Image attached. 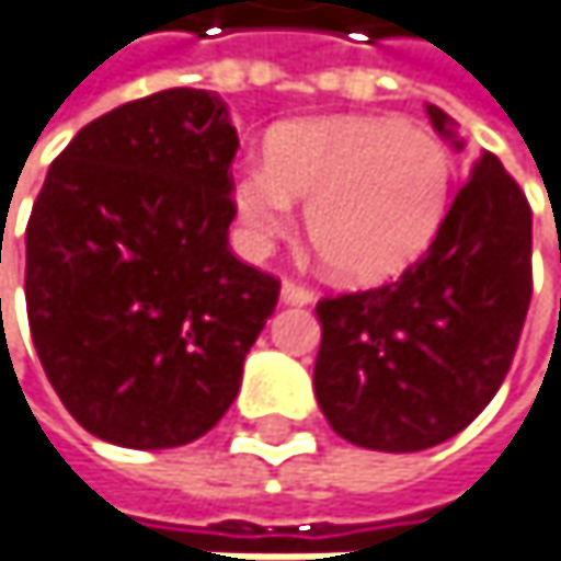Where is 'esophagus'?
I'll return each instance as SVG.
<instances>
[{"label": "esophagus", "instance_id": "obj_1", "mask_svg": "<svg viewBox=\"0 0 561 561\" xmlns=\"http://www.w3.org/2000/svg\"><path fill=\"white\" fill-rule=\"evenodd\" d=\"M280 297H284V304H313V287H307V284H297V280H284V287H280Z\"/></svg>", "mask_w": 561, "mask_h": 561}]
</instances>
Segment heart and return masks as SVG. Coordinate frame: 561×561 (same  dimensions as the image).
Listing matches in <instances>:
<instances>
[{"label": "heart", "instance_id": "obj_1", "mask_svg": "<svg viewBox=\"0 0 561 561\" xmlns=\"http://www.w3.org/2000/svg\"><path fill=\"white\" fill-rule=\"evenodd\" d=\"M454 165L444 142L379 117L290 124L274 134L267 162L234 169L231 198L244 234L267 248L307 198V234L323 264L353 284L405 271L437 234Z\"/></svg>", "mask_w": 561, "mask_h": 561}]
</instances>
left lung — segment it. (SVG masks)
Listing matches in <instances>:
<instances>
[{
    "instance_id": "1",
    "label": "left lung",
    "mask_w": 561,
    "mask_h": 561,
    "mask_svg": "<svg viewBox=\"0 0 561 561\" xmlns=\"http://www.w3.org/2000/svg\"><path fill=\"white\" fill-rule=\"evenodd\" d=\"M447 134V114L427 107ZM533 297V208L483 152L434 241L399 280L323 297L313 389L330 427L369 450H424L503 386Z\"/></svg>"
}]
</instances>
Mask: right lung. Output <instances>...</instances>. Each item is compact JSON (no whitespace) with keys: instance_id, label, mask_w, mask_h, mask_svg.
<instances>
[{"instance_id":"1","label":"right lung","mask_w":561,"mask_h":561,"mask_svg":"<svg viewBox=\"0 0 561 561\" xmlns=\"http://www.w3.org/2000/svg\"><path fill=\"white\" fill-rule=\"evenodd\" d=\"M238 134L211 91L169 88L91 121L25 228L32 343L65 409L121 447H179L238 396L280 280L238 261Z\"/></svg>"}]
</instances>
